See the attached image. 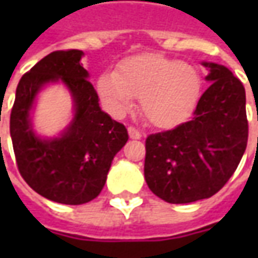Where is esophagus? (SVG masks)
<instances>
[{
    "label": "esophagus",
    "mask_w": 258,
    "mask_h": 258,
    "mask_svg": "<svg viewBox=\"0 0 258 258\" xmlns=\"http://www.w3.org/2000/svg\"><path fill=\"white\" fill-rule=\"evenodd\" d=\"M127 132H129L131 139H141V138H142V134H141L136 127H134V126H129V127H127Z\"/></svg>",
    "instance_id": "esophagus-1"
}]
</instances>
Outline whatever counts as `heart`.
<instances>
[{"label": "heart", "mask_w": 258, "mask_h": 258, "mask_svg": "<svg viewBox=\"0 0 258 258\" xmlns=\"http://www.w3.org/2000/svg\"><path fill=\"white\" fill-rule=\"evenodd\" d=\"M97 90L112 113H124L141 96L145 116L154 124L171 126L192 112L201 79L192 66L148 53L124 58L116 73H104Z\"/></svg>", "instance_id": "heart-1"}]
</instances>
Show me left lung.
Returning a JSON list of instances; mask_svg holds the SVG:
<instances>
[{
    "label": "left lung",
    "mask_w": 258,
    "mask_h": 258,
    "mask_svg": "<svg viewBox=\"0 0 258 258\" xmlns=\"http://www.w3.org/2000/svg\"><path fill=\"white\" fill-rule=\"evenodd\" d=\"M211 82L191 120L146 138L145 179L169 204H188L217 194L243 158L248 139L243 83L224 66L204 63ZM258 119V116H257Z\"/></svg>",
    "instance_id": "1"
}]
</instances>
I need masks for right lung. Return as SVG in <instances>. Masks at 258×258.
Here are the masks:
<instances>
[{"label": "right lung", "mask_w": 258, "mask_h": 258, "mask_svg": "<svg viewBox=\"0 0 258 258\" xmlns=\"http://www.w3.org/2000/svg\"><path fill=\"white\" fill-rule=\"evenodd\" d=\"M82 50L53 51L27 72L15 92L10 117L15 161L24 181L50 201L80 205L103 189L107 172L129 136L99 106V96L80 64ZM61 80L75 99V117L60 138L40 140L29 122L39 89Z\"/></svg>", "instance_id": "1"}]
</instances>
